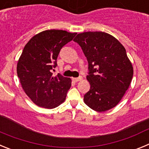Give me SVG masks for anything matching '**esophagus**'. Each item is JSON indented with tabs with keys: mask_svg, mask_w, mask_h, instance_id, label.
Wrapping results in <instances>:
<instances>
[{
	"mask_svg": "<svg viewBox=\"0 0 149 149\" xmlns=\"http://www.w3.org/2000/svg\"><path fill=\"white\" fill-rule=\"evenodd\" d=\"M72 80H73L74 82H78V81H81V80H82V77H73V78H72Z\"/></svg>",
	"mask_w": 149,
	"mask_h": 149,
	"instance_id": "1",
	"label": "esophagus"
}]
</instances>
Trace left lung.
Masks as SVG:
<instances>
[{
	"label": "left lung",
	"mask_w": 149,
	"mask_h": 149,
	"mask_svg": "<svg viewBox=\"0 0 149 149\" xmlns=\"http://www.w3.org/2000/svg\"><path fill=\"white\" fill-rule=\"evenodd\" d=\"M74 41L81 46L89 63L86 79L90 89L84 95V103L98 112L113 108L125 94L134 74L125 48L104 32L81 33Z\"/></svg>",
	"instance_id": "left-lung-1"
}]
</instances>
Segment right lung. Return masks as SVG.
<instances>
[{
    "mask_svg": "<svg viewBox=\"0 0 149 149\" xmlns=\"http://www.w3.org/2000/svg\"><path fill=\"white\" fill-rule=\"evenodd\" d=\"M76 33L47 30L33 36L24 48L17 63V74L27 95L35 104L53 109L65 100L72 80L51 70L57 65L60 49Z\"/></svg>",
    "mask_w": 149,
    "mask_h": 149,
    "instance_id": "add662e5",
    "label": "right lung"
}]
</instances>
